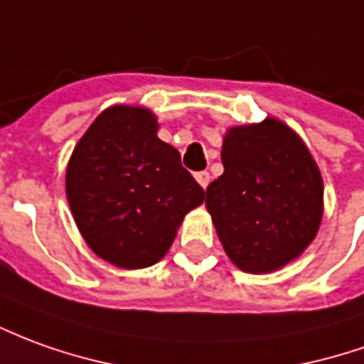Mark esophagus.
I'll use <instances>...</instances> for the list:
<instances>
[{
  "label": "esophagus",
  "mask_w": 364,
  "mask_h": 364,
  "mask_svg": "<svg viewBox=\"0 0 364 364\" xmlns=\"http://www.w3.org/2000/svg\"><path fill=\"white\" fill-rule=\"evenodd\" d=\"M195 179L199 181L203 189H207L208 181H210V175H208V171H199V173H195Z\"/></svg>",
  "instance_id": "34e87169"
}]
</instances>
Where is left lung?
<instances>
[{
  "instance_id": "1",
  "label": "left lung",
  "mask_w": 364,
  "mask_h": 364,
  "mask_svg": "<svg viewBox=\"0 0 364 364\" xmlns=\"http://www.w3.org/2000/svg\"><path fill=\"white\" fill-rule=\"evenodd\" d=\"M225 173L207 187V208L225 252L250 274L297 258L323 215V181L304 141L278 120L228 129Z\"/></svg>"
}]
</instances>
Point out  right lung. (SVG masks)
<instances>
[{
    "label": "right lung",
    "instance_id": "right-lung-1",
    "mask_svg": "<svg viewBox=\"0 0 364 364\" xmlns=\"http://www.w3.org/2000/svg\"><path fill=\"white\" fill-rule=\"evenodd\" d=\"M67 197L94 252L120 268H146L164 258L205 191L179 151L157 138L151 112L114 106L75 147Z\"/></svg>",
    "mask_w": 364,
    "mask_h": 364
}]
</instances>
